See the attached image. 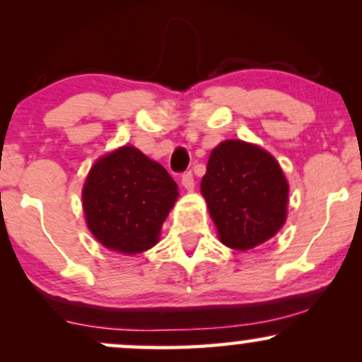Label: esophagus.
<instances>
[{
    "label": "esophagus",
    "mask_w": 362,
    "mask_h": 362,
    "mask_svg": "<svg viewBox=\"0 0 362 362\" xmlns=\"http://www.w3.org/2000/svg\"><path fill=\"white\" fill-rule=\"evenodd\" d=\"M182 187L187 190V192H192L194 190V175L190 172H187L182 175Z\"/></svg>",
    "instance_id": "obj_1"
}]
</instances>
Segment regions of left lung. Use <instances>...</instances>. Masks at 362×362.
<instances>
[{
	"instance_id": "8db88e82",
	"label": "left lung",
	"mask_w": 362,
	"mask_h": 362,
	"mask_svg": "<svg viewBox=\"0 0 362 362\" xmlns=\"http://www.w3.org/2000/svg\"><path fill=\"white\" fill-rule=\"evenodd\" d=\"M201 194L219 242L238 252L279 233L288 219L289 184L267 149L226 139L211 151Z\"/></svg>"
}]
</instances>
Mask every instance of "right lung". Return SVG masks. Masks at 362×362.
Here are the masks:
<instances>
[{"instance_id":"add662e5","label":"right lung","mask_w":362,"mask_h":362,"mask_svg":"<svg viewBox=\"0 0 362 362\" xmlns=\"http://www.w3.org/2000/svg\"><path fill=\"white\" fill-rule=\"evenodd\" d=\"M177 201L178 187L167 170L132 144L98 158L81 189L90 233L122 255L155 247Z\"/></svg>"}]
</instances>
